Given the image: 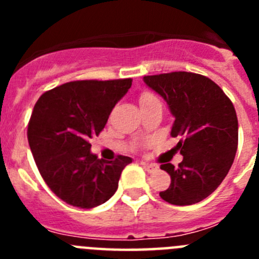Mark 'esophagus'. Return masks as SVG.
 Listing matches in <instances>:
<instances>
[{
	"mask_svg": "<svg viewBox=\"0 0 259 259\" xmlns=\"http://www.w3.org/2000/svg\"><path fill=\"white\" fill-rule=\"evenodd\" d=\"M141 164H143L144 168H146V170L149 171V172H153V171H155L158 168L157 164H154V163H146V162H141Z\"/></svg>",
	"mask_w": 259,
	"mask_h": 259,
	"instance_id": "34e87169",
	"label": "esophagus"
}]
</instances>
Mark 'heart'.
<instances>
[{
  "label": "heart",
  "mask_w": 259,
  "mask_h": 259,
  "mask_svg": "<svg viewBox=\"0 0 259 259\" xmlns=\"http://www.w3.org/2000/svg\"><path fill=\"white\" fill-rule=\"evenodd\" d=\"M152 101H158V98L155 97L153 93L146 92V93H144V95L141 96V98H140L141 104H144V102H152Z\"/></svg>",
  "instance_id": "1"
}]
</instances>
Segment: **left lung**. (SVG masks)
Returning <instances> with one entry per match:
<instances>
[{
	"instance_id": "left-lung-1",
	"label": "left lung",
	"mask_w": 259,
	"mask_h": 259,
	"mask_svg": "<svg viewBox=\"0 0 259 259\" xmlns=\"http://www.w3.org/2000/svg\"><path fill=\"white\" fill-rule=\"evenodd\" d=\"M146 85L161 95L175 116L171 136L183 161L175 167L161 164L171 184L162 200L185 206L205 200L218 188L233 163L239 143V124L232 101L211 79L175 71L144 76Z\"/></svg>"
}]
</instances>
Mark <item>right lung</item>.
Masks as SVG:
<instances>
[{
    "instance_id": "add662e5",
    "label": "right lung",
    "mask_w": 259,
    "mask_h": 259,
    "mask_svg": "<svg viewBox=\"0 0 259 259\" xmlns=\"http://www.w3.org/2000/svg\"><path fill=\"white\" fill-rule=\"evenodd\" d=\"M132 79L76 80L42 93L31 114L27 137L40 175L57 197L80 209L106 202L132 159L91 153L92 137L106 125Z\"/></svg>"
}]
</instances>
